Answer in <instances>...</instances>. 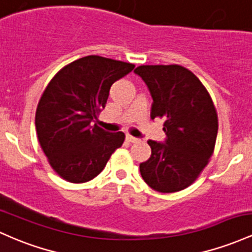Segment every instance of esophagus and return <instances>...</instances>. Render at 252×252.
I'll return each instance as SVG.
<instances>
[{"label": "esophagus", "instance_id": "1", "mask_svg": "<svg viewBox=\"0 0 252 252\" xmlns=\"http://www.w3.org/2000/svg\"><path fill=\"white\" fill-rule=\"evenodd\" d=\"M126 139L128 140L129 143H138V141L140 140L139 138H135V137H133V135H131V134H126Z\"/></svg>", "mask_w": 252, "mask_h": 252}]
</instances>
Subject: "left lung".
<instances>
[{
	"instance_id": "1",
	"label": "left lung",
	"mask_w": 252,
	"mask_h": 252,
	"mask_svg": "<svg viewBox=\"0 0 252 252\" xmlns=\"http://www.w3.org/2000/svg\"><path fill=\"white\" fill-rule=\"evenodd\" d=\"M134 72L151 94V119H164L163 143L149 140L151 157L140 163L143 180L159 193L189 187L213 155L218 115L207 89L181 65H140Z\"/></svg>"
}]
</instances>
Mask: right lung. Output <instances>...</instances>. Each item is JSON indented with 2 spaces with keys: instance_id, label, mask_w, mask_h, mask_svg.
Segmentation results:
<instances>
[{
  "instance_id": "obj_1",
  "label": "right lung",
  "mask_w": 252,
  "mask_h": 252,
  "mask_svg": "<svg viewBox=\"0 0 252 252\" xmlns=\"http://www.w3.org/2000/svg\"><path fill=\"white\" fill-rule=\"evenodd\" d=\"M133 69L131 63L87 56L59 70L46 87L35 112L36 134L64 180H93L123 145V132L109 133L93 123L106 107L112 84Z\"/></svg>"
}]
</instances>
